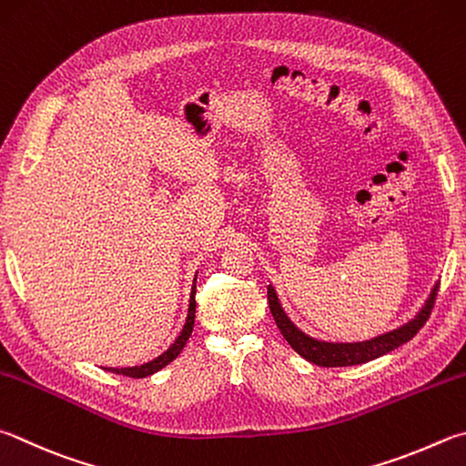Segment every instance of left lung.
<instances>
[{"label":"left lung","mask_w":466,"mask_h":466,"mask_svg":"<svg viewBox=\"0 0 466 466\" xmlns=\"http://www.w3.org/2000/svg\"><path fill=\"white\" fill-rule=\"evenodd\" d=\"M438 295V285H434L432 293L426 301V306L420 309V314L413 318L408 324L391 329V332L380 334L377 338H370L367 342H324V340H316L308 334H303L301 329L293 324V321L285 316V311L279 303L277 293L273 289V285L267 287V299H268V308L270 314H273L277 328L281 329V334L285 336V340L289 342L291 349L301 354L303 359L314 362L318 367H352V365H362V362L375 360L383 354L391 352L397 346L405 344L411 340L413 336L420 332V328L426 324V319L432 314L434 301Z\"/></svg>","instance_id":"obj_1"}]
</instances>
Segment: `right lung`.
<instances>
[{"mask_svg": "<svg viewBox=\"0 0 466 466\" xmlns=\"http://www.w3.org/2000/svg\"><path fill=\"white\" fill-rule=\"evenodd\" d=\"M193 321H196V283H193V289H191L189 314H187V319H185L183 332H181L179 338H177V340L171 344V349L160 354V357H157L155 360L145 362V365H140V367H128V369H112V367H107L106 370H109V373H116V375L132 377V379H142V377H148V375H152V373H157V370L167 367L168 362L179 357V352L183 350V346L187 344L189 336H191V332H193Z\"/></svg>", "mask_w": 466, "mask_h": 466, "instance_id": "add662e5", "label": "right lung"}]
</instances>
